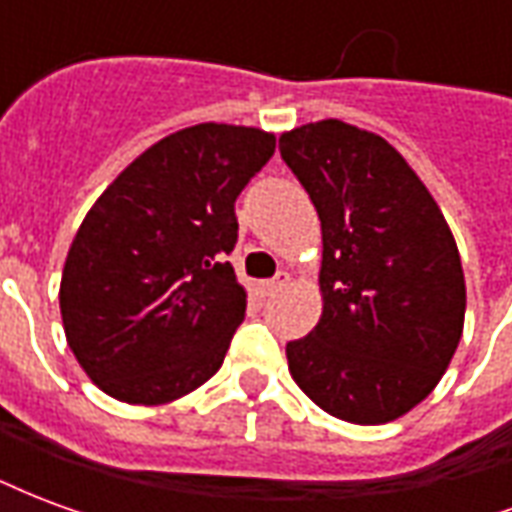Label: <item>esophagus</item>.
Listing matches in <instances>:
<instances>
[{
	"label": "esophagus",
	"instance_id": "obj_1",
	"mask_svg": "<svg viewBox=\"0 0 512 512\" xmlns=\"http://www.w3.org/2000/svg\"><path fill=\"white\" fill-rule=\"evenodd\" d=\"M288 282H290L288 271H279V274L274 279H266V282H260V293H266V296H271V293H277V290L285 288Z\"/></svg>",
	"mask_w": 512,
	"mask_h": 512
}]
</instances>
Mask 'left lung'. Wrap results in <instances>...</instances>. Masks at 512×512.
Segmentation results:
<instances>
[{"instance_id":"1","label":"left lung","mask_w":512,"mask_h":512,"mask_svg":"<svg viewBox=\"0 0 512 512\" xmlns=\"http://www.w3.org/2000/svg\"><path fill=\"white\" fill-rule=\"evenodd\" d=\"M321 219L323 312L285 348L315 406L384 425L439 384L463 334L466 282L450 224L384 136L321 120L279 136Z\"/></svg>"}]
</instances>
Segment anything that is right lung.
<instances>
[{
    "mask_svg": "<svg viewBox=\"0 0 512 512\" xmlns=\"http://www.w3.org/2000/svg\"><path fill=\"white\" fill-rule=\"evenodd\" d=\"M260 128L200 123L134 158L95 200L60 282L65 337L106 395L161 406L222 367L246 290L235 200L274 156Z\"/></svg>",
    "mask_w": 512,
    "mask_h": 512,
    "instance_id": "right-lung-1",
    "label": "right lung"
}]
</instances>
